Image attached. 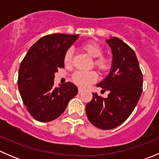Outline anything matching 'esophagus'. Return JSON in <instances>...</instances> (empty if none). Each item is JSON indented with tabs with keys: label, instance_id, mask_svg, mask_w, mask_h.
Segmentation results:
<instances>
[{
	"label": "esophagus",
	"instance_id": "esophagus-1",
	"mask_svg": "<svg viewBox=\"0 0 159 159\" xmlns=\"http://www.w3.org/2000/svg\"><path fill=\"white\" fill-rule=\"evenodd\" d=\"M82 91H83V89H78V93H79V94H81V93H82Z\"/></svg>",
	"mask_w": 159,
	"mask_h": 159
}]
</instances>
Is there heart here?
Listing matches in <instances>:
<instances>
[{
	"mask_svg": "<svg viewBox=\"0 0 159 159\" xmlns=\"http://www.w3.org/2000/svg\"><path fill=\"white\" fill-rule=\"evenodd\" d=\"M81 49L92 58H94L93 64L96 68L100 71L105 72L111 68L109 58L102 56V48L95 42L90 41L81 45ZM72 61V51L70 50L66 51L64 56V63L65 65H70ZM98 75L94 71H78L72 76V81L80 88H86L91 83L97 80Z\"/></svg>",
	"mask_w": 159,
	"mask_h": 159,
	"instance_id": "obj_1",
	"label": "heart"
}]
</instances>
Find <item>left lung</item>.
Returning a JSON list of instances; mask_svg holds the SVG:
<instances>
[{"label": "left lung", "instance_id": "1", "mask_svg": "<svg viewBox=\"0 0 159 159\" xmlns=\"http://www.w3.org/2000/svg\"><path fill=\"white\" fill-rule=\"evenodd\" d=\"M106 42L111 49V68L97 86L109 94L103 98L92 93V99L85 108L90 122L104 130L118 127L129 118L137 105L143 86V76L134 51L116 37Z\"/></svg>", "mask_w": 159, "mask_h": 159}]
</instances>
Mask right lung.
<instances>
[{"label": "right lung", "mask_w": 159, "mask_h": 159, "mask_svg": "<svg viewBox=\"0 0 159 159\" xmlns=\"http://www.w3.org/2000/svg\"><path fill=\"white\" fill-rule=\"evenodd\" d=\"M79 35L53 34L33 44L20 63L18 89L29 113L37 121L48 122L66 109L78 88L71 82L54 85V74L65 68L64 56Z\"/></svg>", "instance_id": "obj_1"}]
</instances>
